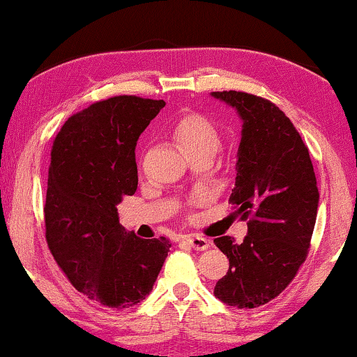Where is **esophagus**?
<instances>
[{
	"label": "esophagus",
	"instance_id": "obj_1",
	"mask_svg": "<svg viewBox=\"0 0 357 357\" xmlns=\"http://www.w3.org/2000/svg\"><path fill=\"white\" fill-rule=\"evenodd\" d=\"M185 241H187L195 251H205V249L210 248V239L203 238V236L190 234V236H185Z\"/></svg>",
	"mask_w": 357,
	"mask_h": 357
}]
</instances>
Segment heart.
<instances>
[{
    "instance_id": "heart-1",
    "label": "heart",
    "mask_w": 357,
    "mask_h": 357,
    "mask_svg": "<svg viewBox=\"0 0 357 357\" xmlns=\"http://www.w3.org/2000/svg\"><path fill=\"white\" fill-rule=\"evenodd\" d=\"M175 139L180 142L185 154L197 151H210L215 154L220 147V134L210 119L200 114H190L180 119L174 129Z\"/></svg>"
}]
</instances>
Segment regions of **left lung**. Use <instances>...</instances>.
<instances>
[{
    "label": "left lung",
    "mask_w": 357,
    "mask_h": 357,
    "mask_svg": "<svg viewBox=\"0 0 357 357\" xmlns=\"http://www.w3.org/2000/svg\"><path fill=\"white\" fill-rule=\"evenodd\" d=\"M243 121L229 202L249 218L241 244L215 239L229 271L215 297L236 308H256L275 298L305 262L320 193L307 146L294 123L269 100L243 91H213Z\"/></svg>",
    "instance_id": "left-lung-1"
}]
</instances>
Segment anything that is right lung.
<instances>
[{
  "label": "right lung",
  "mask_w": 357,
  "mask_h": 357,
  "mask_svg": "<svg viewBox=\"0 0 357 357\" xmlns=\"http://www.w3.org/2000/svg\"><path fill=\"white\" fill-rule=\"evenodd\" d=\"M164 100L114 96L73 114L52 146L45 239L78 291L109 308L141 303L169 254L165 238L142 239L119 223L137 188L136 144Z\"/></svg>",
  "instance_id": "add662e5"
}]
</instances>
